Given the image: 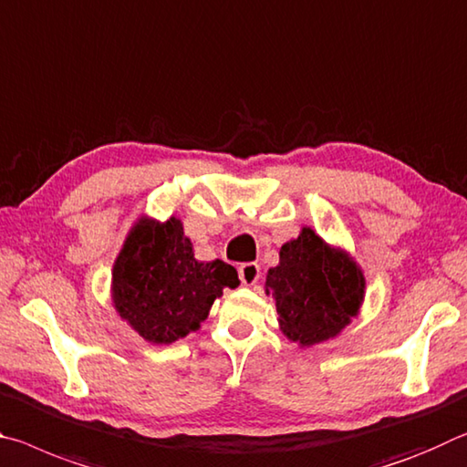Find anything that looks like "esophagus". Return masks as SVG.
<instances>
[{
    "instance_id": "34e87169",
    "label": "esophagus",
    "mask_w": 467,
    "mask_h": 467,
    "mask_svg": "<svg viewBox=\"0 0 467 467\" xmlns=\"http://www.w3.org/2000/svg\"><path fill=\"white\" fill-rule=\"evenodd\" d=\"M240 279L244 285H254L258 279H261V266H258L256 263H244L240 266Z\"/></svg>"
}]
</instances>
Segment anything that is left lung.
Listing matches in <instances>:
<instances>
[{
	"mask_svg": "<svg viewBox=\"0 0 467 467\" xmlns=\"http://www.w3.org/2000/svg\"><path fill=\"white\" fill-rule=\"evenodd\" d=\"M364 287L360 266L310 227L281 246L279 265L269 269L265 284L281 331L302 348L339 335L360 310Z\"/></svg>",
	"mask_w": 467,
	"mask_h": 467,
	"instance_id": "8db88e82",
	"label": "left lung"
}]
</instances>
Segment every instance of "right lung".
Returning a JSON list of instances; mask_svg holds the SVG:
<instances>
[{
    "label": "right lung",
    "instance_id": "right-lung-1",
    "mask_svg": "<svg viewBox=\"0 0 467 467\" xmlns=\"http://www.w3.org/2000/svg\"><path fill=\"white\" fill-rule=\"evenodd\" d=\"M238 271L223 261L201 263L180 219L140 217L130 229L111 273L118 315L155 346L198 331L223 289L238 287Z\"/></svg>",
    "mask_w": 467,
    "mask_h": 467
}]
</instances>
